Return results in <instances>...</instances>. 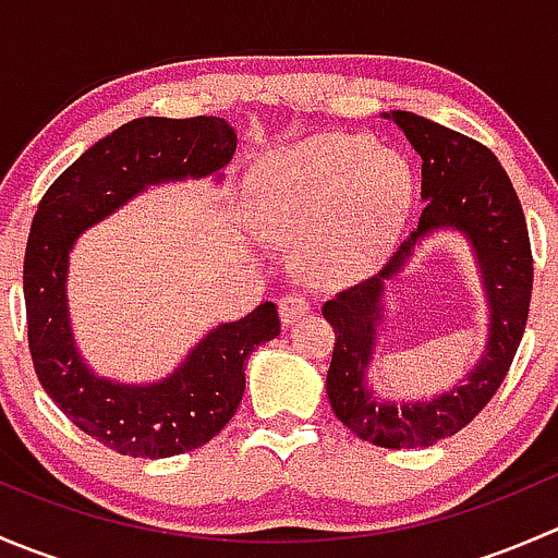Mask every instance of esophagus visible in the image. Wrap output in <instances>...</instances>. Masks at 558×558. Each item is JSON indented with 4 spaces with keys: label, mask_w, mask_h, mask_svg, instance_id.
<instances>
[{
    "label": "esophagus",
    "mask_w": 558,
    "mask_h": 558,
    "mask_svg": "<svg viewBox=\"0 0 558 558\" xmlns=\"http://www.w3.org/2000/svg\"><path fill=\"white\" fill-rule=\"evenodd\" d=\"M278 311H280V320H283V326H291L296 318L311 313V302H307V296L302 294H286L280 296Z\"/></svg>",
    "instance_id": "obj_1"
}]
</instances>
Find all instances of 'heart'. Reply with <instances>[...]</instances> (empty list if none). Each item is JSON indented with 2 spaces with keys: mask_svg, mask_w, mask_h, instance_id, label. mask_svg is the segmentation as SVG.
<instances>
[{
  "mask_svg": "<svg viewBox=\"0 0 558 558\" xmlns=\"http://www.w3.org/2000/svg\"><path fill=\"white\" fill-rule=\"evenodd\" d=\"M413 172L367 134H318L272 150L247 178V216L262 238L302 243L307 272H369L402 234Z\"/></svg>",
  "mask_w": 558,
  "mask_h": 558,
  "instance_id": "b5f03b06",
  "label": "heart"
}]
</instances>
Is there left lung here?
Masks as SVG:
<instances>
[{
  "label": "left lung",
  "instance_id": "obj_1",
  "mask_svg": "<svg viewBox=\"0 0 558 558\" xmlns=\"http://www.w3.org/2000/svg\"><path fill=\"white\" fill-rule=\"evenodd\" d=\"M421 156L418 229L399 245L375 278L362 280L320 307L335 329L326 393L337 418L380 448H426L464 429L497 393L513 364L532 300V251L521 202L508 172L486 145L408 110L384 112ZM437 231H459L471 245L487 296V348L478 364L448 392L429 400H384L368 386L385 319V291Z\"/></svg>",
  "mask_w": 558,
  "mask_h": 558
}]
</instances>
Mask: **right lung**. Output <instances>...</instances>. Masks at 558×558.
Here are the masks:
<instances>
[{"instance_id": "1", "label": "right lung", "mask_w": 558, "mask_h": 558, "mask_svg": "<svg viewBox=\"0 0 558 558\" xmlns=\"http://www.w3.org/2000/svg\"><path fill=\"white\" fill-rule=\"evenodd\" d=\"M238 132L223 118H134L94 143L39 202L24 258L29 351L48 397L81 432L134 459H167L205 446L238 413L253 348L280 335L278 307L218 324L167 378L121 384L94 373L75 342L66 300L70 253L150 185L223 180Z\"/></svg>"}]
</instances>
